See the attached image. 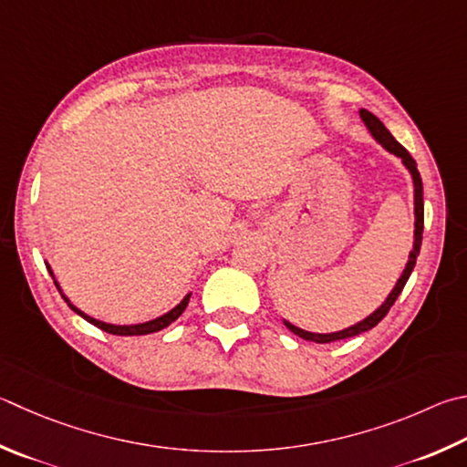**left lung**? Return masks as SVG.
Segmentation results:
<instances>
[{
	"mask_svg": "<svg viewBox=\"0 0 467 467\" xmlns=\"http://www.w3.org/2000/svg\"><path fill=\"white\" fill-rule=\"evenodd\" d=\"M361 120L366 122V126L369 129V132L374 134V139L379 142L381 147L388 149L389 152H394L396 157L402 159V163L406 165V169H409L410 175H412V182H414V247L410 251V257H409V263H406V269L402 271L400 279H398V284L394 285V290L389 292V296L386 298V302L381 304V306L374 312V315H369L368 318H363L361 322H358V325H353L349 328L345 330H338V333H328V335H320V333H308V330H302L298 327L290 325V322L284 320V325L292 330L294 335H298L302 338H306V341H315V343H333V341H341V338H349V337H355V335H361L366 333V330L374 328L378 322L384 318L388 315V310L394 306V302L398 296H400V292L404 290L406 282H409V277L412 274L414 265H417V255L420 253V243H422V226H425V202H422V180H420V173L417 169V161H414L410 157V152L406 150L400 142H398L392 134H389V130L386 129L384 124H381L379 118H376L371 112H368V109H361Z\"/></svg>",
	"mask_w": 467,
	"mask_h": 467,
	"instance_id": "obj_1",
	"label": "left lung"
}]
</instances>
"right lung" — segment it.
Wrapping results in <instances>:
<instances>
[{
  "mask_svg": "<svg viewBox=\"0 0 467 467\" xmlns=\"http://www.w3.org/2000/svg\"><path fill=\"white\" fill-rule=\"evenodd\" d=\"M50 275H53V271H50ZM55 285L58 287V284L55 282ZM58 292H61V287H58ZM65 298V296H63ZM65 302L69 304V308L71 310H75L78 312L79 317H83L86 318L88 322H91L93 327H98V328H101V330H106V333H109V335H120V337H132V335H150V333H157V330H161V328H165V327H169L171 325L173 320H177L182 317V312L185 310V306H188V302H190V294L185 296V298L177 304V306L171 310V312H167V315H163V317H159V318H155V320H149V322H142V325H130V327H116V325H106V322H101V320H96V318H91V317H88V315H83L81 310H78L73 306V304L65 298Z\"/></svg>",
  "mask_w": 467,
  "mask_h": 467,
  "instance_id": "right-lung-1",
  "label": "right lung"
}]
</instances>
